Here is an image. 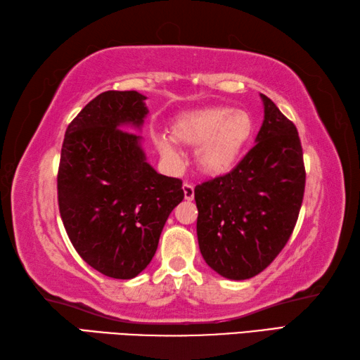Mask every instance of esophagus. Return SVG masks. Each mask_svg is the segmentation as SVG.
<instances>
[{
    "instance_id": "obj_1",
    "label": "esophagus",
    "mask_w": 360,
    "mask_h": 360,
    "mask_svg": "<svg viewBox=\"0 0 360 360\" xmlns=\"http://www.w3.org/2000/svg\"><path fill=\"white\" fill-rule=\"evenodd\" d=\"M182 191H184V197L186 200H193L195 197V191H193V186L188 184V182H184V186H182Z\"/></svg>"
}]
</instances>
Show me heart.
<instances>
[{"label":"heart","instance_id":"1","mask_svg":"<svg viewBox=\"0 0 360 360\" xmlns=\"http://www.w3.org/2000/svg\"><path fill=\"white\" fill-rule=\"evenodd\" d=\"M253 129V117L245 110L207 107L176 117L172 135L182 145L198 146L195 153L198 167L207 174L220 176L238 165ZM158 148L169 162L179 160L178 151L167 136H159Z\"/></svg>","mask_w":360,"mask_h":360}]
</instances>
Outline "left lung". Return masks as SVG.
Listing matches in <instances>:
<instances>
[{
	"instance_id": "8db88e82",
	"label": "left lung",
	"mask_w": 360,
	"mask_h": 360,
	"mask_svg": "<svg viewBox=\"0 0 360 360\" xmlns=\"http://www.w3.org/2000/svg\"><path fill=\"white\" fill-rule=\"evenodd\" d=\"M257 145L230 173L195 187L202 258L221 277L247 280L288 243L305 188L302 146L294 124L261 94Z\"/></svg>"
}]
</instances>
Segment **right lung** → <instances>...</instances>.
Returning a JSON list of instances; mask_svg holds the SVG:
<instances>
[{
    "label": "right lung",
    "instance_id": "right-lung-1",
    "mask_svg": "<svg viewBox=\"0 0 360 360\" xmlns=\"http://www.w3.org/2000/svg\"><path fill=\"white\" fill-rule=\"evenodd\" d=\"M146 97L105 91L69 124L58 169V205L78 255L96 271L129 280L151 263L163 225L184 198L182 181L146 162L140 129Z\"/></svg>",
    "mask_w": 360,
    "mask_h": 360
}]
</instances>
